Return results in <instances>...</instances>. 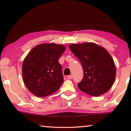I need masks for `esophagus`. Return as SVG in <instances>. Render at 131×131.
I'll list each match as a JSON object with an SVG mask.
<instances>
[{"label":"esophagus","mask_w":131,"mask_h":131,"mask_svg":"<svg viewBox=\"0 0 131 131\" xmlns=\"http://www.w3.org/2000/svg\"><path fill=\"white\" fill-rule=\"evenodd\" d=\"M72 77H73V76H72V74L69 75V76H67V78H68V79H72Z\"/></svg>","instance_id":"esophagus-1"}]
</instances>
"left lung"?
<instances>
[{
  "label": "left lung",
  "mask_w": 131,
  "mask_h": 131,
  "mask_svg": "<svg viewBox=\"0 0 131 131\" xmlns=\"http://www.w3.org/2000/svg\"><path fill=\"white\" fill-rule=\"evenodd\" d=\"M70 50L83 67L84 77L78 84L81 91L93 96L107 92L113 84L116 68L113 59L105 48L94 43L73 44Z\"/></svg>",
  "instance_id": "obj_1"
}]
</instances>
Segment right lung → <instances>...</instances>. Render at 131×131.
I'll list each match as a JSON object with an SVG mask.
<instances>
[{
  "label": "right lung",
  "instance_id": "right-lung-1",
  "mask_svg": "<svg viewBox=\"0 0 131 131\" xmlns=\"http://www.w3.org/2000/svg\"><path fill=\"white\" fill-rule=\"evenodd\" d=\"M65 49L61 44H40L25 58L22 66L23 81L35 96H47L60 88L64 80L58 60Z\"/></svg>",
  "mask_w": 131,
  "mask_h": 131
}]
</instances>
